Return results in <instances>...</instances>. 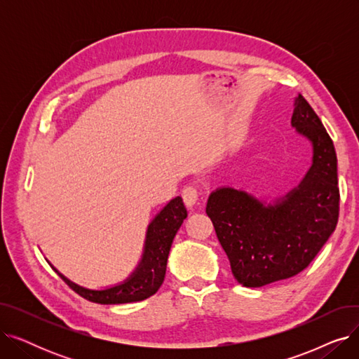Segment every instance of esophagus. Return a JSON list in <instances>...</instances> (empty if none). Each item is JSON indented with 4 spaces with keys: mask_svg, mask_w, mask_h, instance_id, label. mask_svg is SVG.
Here are the masks:
<instances>
[{
    "mask_svg": "<svg viewBox=\"0 0 359 359\" xmlns=\"http://www.w3.org/2000/svg\"><path fill=\"white\" fill-rule=\"evenodd\" d=\"M182 198H183V202L187 208H192V206L198 202L199 192L195 186H186L182 191Z\"/></svg>",
    "mask_w": 359,
    "mask_h": 359,
    "instance_id": "esophagus-1",
    "label": "esophagus"
}]
</instances>
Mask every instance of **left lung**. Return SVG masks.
Masks as SVG:
<instances>
[{
  "instance_id": "1",
  "label": "left lung",
  "mask_w": 359,
  "mask_h": 359,
  "mask_svg": "<svg viewBox=\"0 0 359 359\" xmlns=\"http://www.w3.org/2000/svg\"><path fill=\"white\" fill-rule=\"evenodd\" d=\"M294 106L291 123L313 145L311 168L298 187L268 205L221 187L206 203L231 272L243 287H263L304 271L337 224L341 195L333 141L301 94Z\"/></svg>"
}]
</instances>
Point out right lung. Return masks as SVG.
Listing matches in <instances>:
<instances>
[{"instance_id":"obj_1","label":"right lung","mask_w":359,"mask_h":359,"mask_svg":"<svg viewBox=\"0 0 359 359\" xmlns=\"http://www.w3.org/2000/svg\"><path fill=\"white\" fill-rule=\"evenodd\" d=\"M187 211L180 196L170 201L164 208L151 221L147 230L144 255L138 268L122 284L106 290H87L74 284L62 273L53 268L55 272L62 278L65 284L81 295L83 298L97 304H125L142 301L154 295L161 287L164 276L168 252L172 248L173 238L180 229Z\"/></svg>"}]
</instances>
